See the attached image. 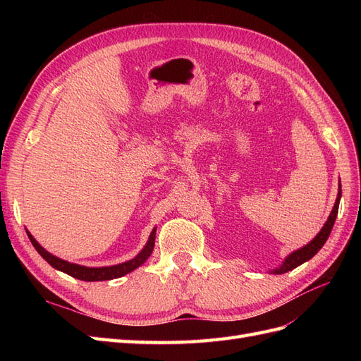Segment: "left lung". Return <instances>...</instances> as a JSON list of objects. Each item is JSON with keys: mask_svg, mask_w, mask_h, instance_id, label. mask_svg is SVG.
I'll list each match as a JSON object with an SVG mask.
<instances>
[{"mask_svg": "<svg viewBox=\"0 0 361 361\" xmlns=\"http://www.w3.org/2000/svg\"><path fill=\"white\" fill-rule=\"evenodd\" d=\"M341 197H342V183L341 180H338V191H337V199H336V203L333 206L331 209V214L329 215V220L325 221V224L322 226L321 232L316 235L312 241L309 244H305L304 247L298 248L292 251V253L281 262V265L276 269H271L269 272L271 274H285V272L288 271H292L293 268L300 267L301 264H304V262L310 260L318 251L324 247V244L326 243V239H329L330 233H331V228L334 226V221H336V216H337V211H338V203H341Z\"/></svg>", "mask_w": 361, "mask_h": 361, "instance_id": "8db88e82", "label": "left lung"}]
</instances>
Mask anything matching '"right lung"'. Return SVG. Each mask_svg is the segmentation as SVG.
<instances>
[{
  "label": "right lung",
  "mask_w": 361,
  "mask_h": 361,
  "mask_svg": "<svg viewBox=\"0 0 361 361\" xmlns=\"http://www.w3.org/2000/svg\"><path fill=\"white\" fill-rule=\"evenodd\" d=\"M27 235L30 238L32 247L37 250V253L43 259H45L52 268H56V269L64 272V274H68V276L75 277V279H78V280H82V281H104V280H113V279L123 277V276L129 274V272H133L134 269H137L140 265L145 264V262L149 259V256L152 255V251H154V247H155L157 227H154V231L150 232L146 245L143 247V250H141L134 259H130L128 262H123V264H118V265L99 267V268L82 267V265H78V264H71V262H68V260H63V259H60L57 256L51 255L49 251H47L45 248H43L36 241L35 236H32L28 231H27Z\"/></svg>",
  "instance_id": "add662e5"
}]
</instances>
